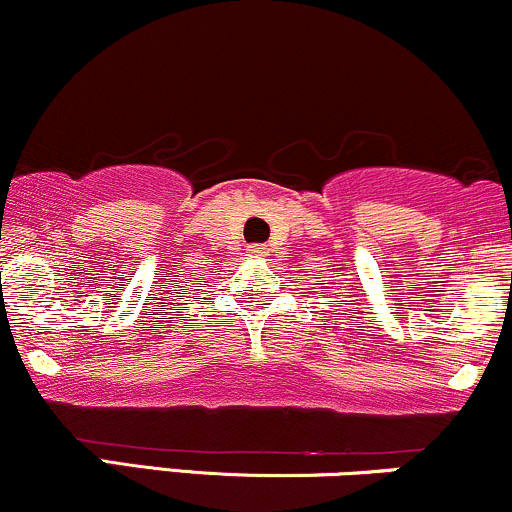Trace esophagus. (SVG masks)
Returning <instances> with one entry per match:
<instances>
[{
  "mask_svg": "<svg viewBox=\"0 0 512 512\" xmlns=\"http://www.w3.org/2000/svg\"><path fill=\"white\" fill-rule=\"evenodd\" d=\"M248 252L252 257H262V255H267V248H264V245H250Z\"/></svg>",
  "mask_w": 512,
  "mask_h": 512,
  "instance_id": "obj_1",
  "label": "esophagus"
}]
</instances>
